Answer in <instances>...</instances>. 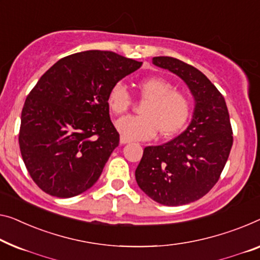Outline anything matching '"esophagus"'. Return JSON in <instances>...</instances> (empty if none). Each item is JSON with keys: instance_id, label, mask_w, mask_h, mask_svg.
Returning a JSON list of instances; mask_svg holds the SVG:
<instances>
[{"instance_id": "obj_1", "label": "esophagus", "mask_w": 260, "mask_h": 260, "mask_svg": "<svg viewBox=\"0 0 260 260\" xmlns=\"http://www.w3.org/2000/svg\"><path fill=\"white\" fill-rule=\"evenodd\" d=\"M131 140L129 139H127V138H125V137H120V143H121V145H125V143H128Z\"/></svg>"}]
</instances>
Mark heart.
I'll use <instances>...</instances> for the list:
<instances>
[{"label":"heart","mask_w":260,"mask_h":260,"mask_svg":"<svg viewBox=\"0 0 260 260\" xmlns=\"http://www.w3.org/2000/svg\"><path fill=\"white\" fill-rule=\"evenodd\" d=\"M139 95L142 100L141 115H126L117 121L119 133L129 140H147L156 132L172 135L183 128L190 118L192 103L184 92L175 90L173 83L161 77H148L138 81ZM132 105V96L126 85L118 81L110 88L107 106L120 115Z\"/></svg>","instance_id":"b5f03b06"}]
</instances>
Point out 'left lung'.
<instances>
[{"label": "left lung", "mask_w": 260, "mask_h": 260, "mask_svg": "<svg viewBox=\"0 0 260 260\" xmlns=\"http://www.w3.org/2000/svg\"><path fill=\"white\" fill-rule=\"evenodd\" d=\"M153 64L185 81L195 112L179 137L146 147L135 179L152 200L177 207L200 200L219 180L234 142L232 128L224 96L200 70L173 57H154Z\"/></svg>", "instance_id": "obj_1"}]
</instances>
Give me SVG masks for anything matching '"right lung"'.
Returning a JSON list of instances; mask_svg holds the SVG:
<instances>
[{
	"label": "right lung",
	"mask_w": 260,
	"mask_h": 260,
	"mask_svg": "<svg viewBox=\"0 0 260 260\" xmlns=\"http://www.w3.org/2000/svg\"><path fill=\"white\" fill-rule=\"evenodd\" d=\"M142 61L90 50L61 58L26 96L18 142L22 158L42 190L68 199L98 181L119 133L107 94Z\"/></svg>",
	"instance_id": "add662e5"
}]
</instances>
